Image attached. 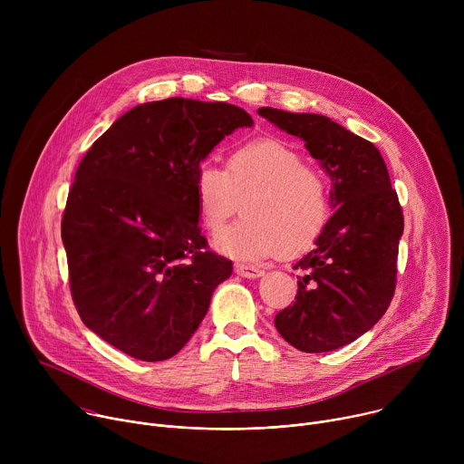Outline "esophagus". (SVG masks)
Returning a JSON list of instances; mask_svg holds the SVG:
<instances>
[{"mask_svg": "<svg viewBox=\"0 0 464 464\" xmlns=\"http://www.w3.org/2000/svg\"><path fill=\"white\" fill-rule=\"evenodd\" d=\"M235 274L246 279H258L260 276H264V272L256 266H247V264H235Z\"/></svg>", "mask_w": 464, "mask_h": 464, "instance_id": "obj_1", "label": "esophagus"}]
</instances>
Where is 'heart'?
I'll list each match as a JSON object with an SVG mask.
<instances>
[{"mask_svg":"<svg viewBox=\"0 0 464 464\" xmlns=\"http://www.w3.org/2000/svg\"><path fill=\"white\" fill-rule=\"evenodd\" d=\"M198 217L218 233L244 208V215L215 238V247L237 260H262L306 249L330 217L324 176L286 141L258 138L237 145L226 170L204 163L194 178Z\"/></svg>","mask_w":464,"mask_h":464,"instance_id":"obj_1","label":"heart"}]
</instances>
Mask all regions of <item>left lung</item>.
<instances>
[{"label":"left lung","instance_id":"1","mask_svg":"<svg viewBox=\"0 0 464 464\" xmlns=\"http://www.w3.org/2000/svg\"><path fill=\"white\" fill-rule=\"evenodd\" d=\"M258 115L304 141L333 185L334 213L295 262L297 295L276 315V328L303 353L336 351L372 328L391 303L404 233L399 196L378 149L333 119L276 108Z\"/></svg>","mask_w":464,"mask_h":464}]
</instances>
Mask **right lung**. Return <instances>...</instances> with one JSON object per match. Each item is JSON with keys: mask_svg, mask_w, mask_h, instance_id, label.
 I'll return each mask as SVG.
<instances>
[{"mask_svg": "<svg viewBox=\"0 0 464 464\" xmlns=\"http://www.w3.org/2000/svg\"><path fill=\"white\" fill-rule=\"evenodd\" d=\"M242 108L172 97L121 115L82 158L62 218L82 323L121 353L178 354L208 314L231 260L206 249L194 178Z\"/></svg>", "mask_w": 464, "mask_h": 464, "instance_id": "right-lung-1", "label": "right lung"}]
</instances>
